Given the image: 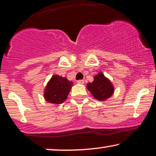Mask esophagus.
<instances>
[{
  "label": "esophagus",
  "instance_id": "34e87169",
  "mask_svg": "<svg viewBox=\"0 0 156 156\" xmlns=\"http://www.w3.org/2000/svg\"><path fill=\"white\" fill-rule=\"evenodd\" d=\"M76 82H77L78 83H80V84H83V83H84V81H83V80H78Z\"/></svg>",
  "mask_w": 156,
  "mask_h": 156
}]
</instances>
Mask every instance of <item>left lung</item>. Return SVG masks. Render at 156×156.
Here are the masks:
<instances>
[{
  "mask_svg": "<svg viewBox=\"0 0 156 156\" xmlns=\"http://www.w3.org/2000/svg\"><path fill=\"white\" fill-rule=\"evenodd\" d=\"M94 78L92 83H88L87 86L93 96L101 101L109 98L114 92V87L110 81L101 73L96 74Z\"/></svg>",
  "mask_w": 156,
  "mask_h": 156,
  "instance_id": "obj_1",
  "label": "left lung"
}]
</instances>
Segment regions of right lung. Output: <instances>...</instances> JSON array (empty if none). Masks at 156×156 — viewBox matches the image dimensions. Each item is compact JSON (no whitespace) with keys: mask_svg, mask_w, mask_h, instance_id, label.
I'll return each mask as SVG.
<instances>
[{"mask_svg":"<svg viewBox=\"0 0 156 156\" xmlns=\"http://www.w3.org/2000/svg\"><path fill=\"white\" fill-rule=\"evenodd\" d=\"M73 85V82H69L65 77L53 75L45 89L44 98L50 103H62L67 99Z\"/></svg>","mask_w":156,"mask_h":156,"instance_id":"right-lung-1","label":"right lung"}]
</instances>
